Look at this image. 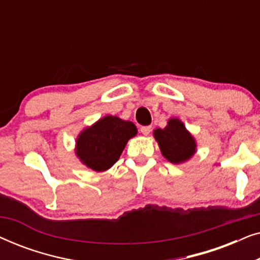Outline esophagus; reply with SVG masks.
Returning a JSON list of instances; mask_svg holds the SVG:
<instances>
[{"label":"esophagus","instance_id":"1","mask_svg":"<svg viewBox=\"0 0 260 260\" xmlns=\"http://www.w3.org/2000/svg\"><path fill=\"white\" fill-rule=\"evenodd\" d=\"M141 133L143 134L144 136H148V135L151 133V126H142L141 127Z\"/></svg>","mask_w":260,"mask_h":260}]
</instances>
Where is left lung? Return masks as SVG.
<instances>
[{"mask_svg": "<svg viewBox=\"0 0 260 260\" xmlns=\"http://www.w3.org/2000/svg\"><path fill=\"white\" fill-rule=\"evenodd\" d=\"M152 134L163 157L174 165L187 162L197 152L194 136L186 129L182 120L176 117L168 119L166 127L155 129Z\"/></svg>", "mask_w": 260, "mask_h": 260, "instance_id": "1", "label": "left lung"}]
</instances>
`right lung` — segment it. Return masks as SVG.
I'll return each instance as SVG.
<instances>
[{
    "mask_svg": "<svg viewBox=\"0 0 260 260\" xmlns=\"http://www.w3.org/2000/svg\"><path fill=\"white\" fill-rule=\"evenodd\" d=\"M136 135L137 127L133 122L108 115L80 131L74 151L88 169L105 172L118 161L127 141Z\"/></svg>",
    "mask_w": 260,
    "mask_h": 260,
    "instance_id": "1",
    "label": "right lung"
}]
</instances>
